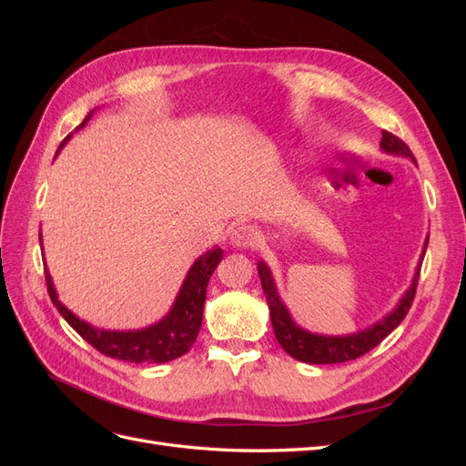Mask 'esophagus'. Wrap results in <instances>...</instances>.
Wrapping results in <instances>:
<instances>
[{"label": "esophagus", "mask_w": 466, "mask_h": 466, "mask_svg": "<svg viewBox=\"0 0 466 466\" xmlns=\"http://www.w3.org/2000/svg\"><path fill=\"white\" fill-rule=\"evenodd\" d=\"M260 241V233L250 223H241L237 225L231 233V243L238 248H247V247H255Z\"/></svg>", "instance_id": "1"}]
</instances>
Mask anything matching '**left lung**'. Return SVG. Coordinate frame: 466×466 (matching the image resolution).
<instances>
[{
	"label": "left lung",
	"instance_id": "left-lung-1",
	"mask_svg": "<svg viewBox=\"0 0 466 466\" xmlns=\"http://www.w3.org/2000/svg\"><path fill=\"white\" fill-rule=\"evenodd\" d=\"M380 147H383L387 153H399V155H404V157H410L412 161H416L410 147H408L399 136H394L387 130H383ZM257 268H258L262 291L266 295L268 307H270L272 327L279 346L284 348L291 358L305 363H317V365L351 361L363 354H368L370 350H373L377 344L383 342V338H387L394 329H397L408 315V311H410L416 288H418V279H420V266H418L412 286L404 293V298L400 299L397 309H394V311L387 315L383 320L373 324L371 329L361 330L351 336H319L299 329L298 324L291 320L288 309L278 298L274 279L270 270H268V266L264 262H258Z\"/></svg>",
	"mask_w": 466,
	"mask_h": 466
}]
</instances>
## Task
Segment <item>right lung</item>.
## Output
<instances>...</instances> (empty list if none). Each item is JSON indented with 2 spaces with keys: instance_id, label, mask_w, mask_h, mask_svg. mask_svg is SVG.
<instances>
[{
  "instance_id": "right-lung-1",
  "label": "right lung",
  "mask_w": 466,
  "mask_h": 466,
  "mask_svg": "<svg viewBox=\"0 0 466 466\" xmlns=\"http://www.w3.org/2000/svg\"><path fill=\"white\" fill-rule=\"evenodd\" d=\"M89 118L91 115L83 120L77 128H83ZM69 136H66L62 146L67 142ZM221 257H223V250L214 248V250H208L206 255H202L198 260H196L194 266L190 268L185 284L180 288V293L171 309V313L157 324H153V327L144 330H134V332L98 330V329H93L91 324L79 320L72 311H67V309L58 301V298H56L54 284L48 272H46V288H48L52 303L56 305V309H58L60 315L67 320L69 327H72L83 340H87L95 350L101 351V354L115 360L130 361V363H165V361L180 358L182 354H187V351L194 346L196 336H198L202 327L208 281L211 274H214Z\"/></svg>"
}]
</instances>
